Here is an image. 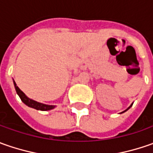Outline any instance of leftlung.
Returning a JSON list of instances; mask_svg holds the SVG:
<instances>
[{"instance_id":"left-lung-1","label":"left lung","mask_w":153,"mask_h":153,"mask_svg":"<svg viewBox=\"0 0 153 153\" xmlns=\"http://www.w3.org/2000/svg\"><path fill=\"white\" fill-rule=\"evenodd\" d=\"M132 105H133V103H132V104H131V105H129V106H128V108L126 109V110H125V111H123V112H121V113H123V112H125V111H128V109L130 108V107H131Z\"/></svg>"}]
</instances>
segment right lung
I'll return each instance as SVG.
<instances>
[{"instance_id": "1", "label": "right lung", "mask_w": 153, "mask_h": 153, "mask_svg": "<svg viewBox=\"0 0 153 153\" xmlns=\"http://www.w3.org/2000/svg\"><path fill=\"white\" fill-rule=\"evenodd\" d=\"M13 84H14L15 90L17 92L18 95L21 99V100L25 103L26 105H28L29 107H31V108L38 110V111H49V110L55 108V105H46V104L37 102V101L34 100L32 99H30L29 97H27L25 94L22 90H20V88L17 86L14 81H13Z\"/></svg>"}]
</instances>
